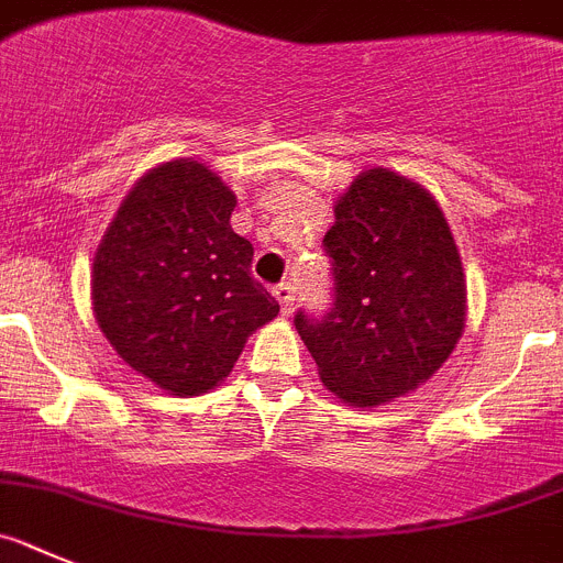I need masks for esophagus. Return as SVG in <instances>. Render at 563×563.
I'll return each instance as SVG.
<instances>
[{"label":"esophagus","instance_id":"34e87169","mask_svg":"<svg viewBox=\"0 0 563 563\" xmlns=\"http://www.w3.org/2000/svg\"><path fill=\"white\" fill-rule=\"evenodd\" d=\"M294 294H297L294 291V283H280V286H275V297L283 308V317H288V313H291Z\"/></svg>","mask_w":563,"mask_h":563}]
</instances>
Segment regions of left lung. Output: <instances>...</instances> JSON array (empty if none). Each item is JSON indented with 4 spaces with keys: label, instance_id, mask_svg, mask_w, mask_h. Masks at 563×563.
<instances>
[{
    "label": "left lung",
    "instance_id": "obj_1",
    "mask_svg": "<svg viewBox=\"0 0 563 563\" xmlns=\"http://www.w3.org/2000/svg\"><path fill=\"white\" fill-rule=\"evenodd\" d=\"M322 246L333 308L294 325L319 378L351 407L412 393L452 356L465 328V275L443 210L418 181L369 168L336 199Z\"/></svg>",
    "mask_w": 563,
    "mask_h": 563
}]
</instances>
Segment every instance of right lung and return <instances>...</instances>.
Masks as SVG:
<instances>
[{"mask_svg": "<svg viewBox=\"0 0 563 563\" xmlns=\"http://www.w3.org/2000/svg\"><path fill=\"white\" fill-rule=\"evenodd\" d=\"M235 194L196 159L151 168L111 219L92 266L98 325L118 356L170 395L219 387L277 300L230 227Z\"/></svg>", "mask_w": 563, "mask_h": 563, "instance_id": "1", "label": "right lung"}]
</instances>
